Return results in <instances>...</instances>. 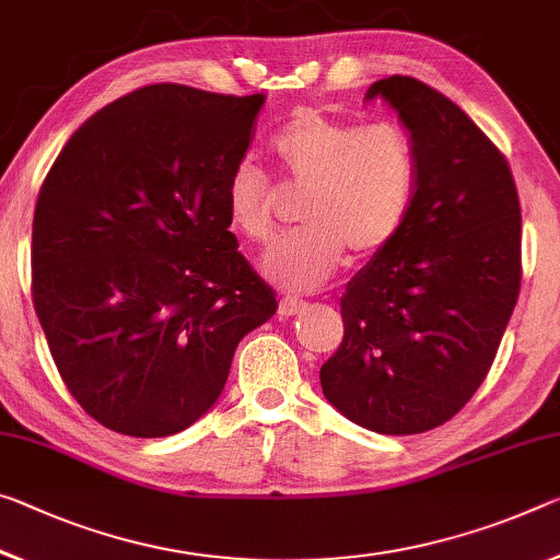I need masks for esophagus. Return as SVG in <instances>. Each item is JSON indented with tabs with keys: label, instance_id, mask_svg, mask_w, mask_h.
Returning a JSON list of instances; mask_svg holds the SVG:
<instances>
[{
	"label": "esophagus",
	"instance_id": "esophagus-1",
	"mask_svg": "<svg viewBox=\"0 0 560 560\" xmlns=\"http://www.w3.org/2000/svg\"><path fill=\"white\" fill-rule=\"evenodd\" d=\"M304 308H306V304L296 296H283L279 301V314L281 316H296V314L304 312Z\"/></svg>",
	"mask_w": 560,
	"mask_h": 560
}]
</instances>
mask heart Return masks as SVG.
Returning a JSON list of instances; mask_svg holds the SVG:
<instances>
[{
    "instance_id": "heart-1",
    "label": "heart",
    "mask_w": 560,
    "mask_h": 560,
    "mask_svg": "<svg viewBox=\"0 0 560 560\" xmlns=\"http://www.w3.org/2000/svg\"><path fill=\"white\" fill-rule=\"evenodd\" d=\"M287 179L306 189L304 229L281 236L264 254L271 281L294 291L324 287L346 252L371 259L401 232L419 184L411 135L392 121L363 124L304 109L271 141ZM271 182L254 162H238L226 179L224 207L234 232L252 242L273 234Z\"/></svg>"
}]
</instances>
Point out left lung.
I'll return each instance as SVG.
<instances>
[{
  "mask_svg": "<svg viewBox=\"0 0 560 560\" xmlns=\"http://www.w3.org/2000/svg\"><path fill=\"white\" fill-rule=\"evenodd\" d=\"M376 96L413 139L419 184L401 232L346 287L322 388L363 429L411 436L454 419L491 369L521 291V203L505 156L448 96L398 74Z\"/></svg>",
  "mask_w": 560,
  "mask_h": 560,
  "instance_id": "obj_1",
  "label": "left lung"
}]
</instances>
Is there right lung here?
Returning a JSON list of instances; mask_svg holds the SVG:
<instances>
[{
  "instance_id": "obj_1",
  "label": "right lung",
  "mask_w": 560,
  "mask_h": 560,
  "mask_svg": "<svg viewBox=\"0 0 560 560\" xmlns=\"http://www.w3.org/2000/svg\"><path fill=\"white\" fill-rule=\"evenodd\" d=\"M264 100L141 86L89 117L42 184L34 308L69 394L106 429H189L238 341L277 314L224 207Z\"/></svg>"
}]
</instances>
